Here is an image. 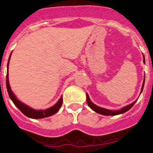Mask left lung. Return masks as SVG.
<instances>
[{"instance_id":"1","label":"left lung","mask_w":153,"mask_h":153,"mask_svg":"<svg viewBox=\"0 0 153 153\" xmlns=\"http://www.w3.org/2000/svg\"><path fill=\"white\" fill-rule=\"evenodd\" d=\"M143 63H145V56H144V55H143ZM144 83H145V79H144V80H143V83L141 89V93L143 90V87H144ZM136 100L134 101L133 102H132L131 104H129V105H127V106H124V107H123L122 109H120V110H110V109H105V108H102L97 106L96 104H94L91 100H90L89 95L86 93V102H87V104H88V106L93 109V111H95L96 113H99V114L104 115V116H116V115L122 114V113H126V112L129 110V109L133 106V105L136 103Z\"/></svg>"}]
</instances>
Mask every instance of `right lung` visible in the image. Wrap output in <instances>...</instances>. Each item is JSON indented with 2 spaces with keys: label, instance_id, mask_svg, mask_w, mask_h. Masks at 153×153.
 <instances>
[{
  "label": "right lung",
  "instance_id": "right-lung-1",
  "mask_svg": "<svg viewBox=\"0 0 153 153\" xmlns=\"http://www.w3.org/2000/svg\"><path fill=\"white\" fill-rule=\"evenodd\" d=\"M11 55V54H10ZM9 57V60H10V58ZM9 60H8L7 63V78H6V85H7V90L8 95L10 97V100H12V102L14 103L16 106L23 113H24L26 117H29V118L32 119H42L45 118V117H51L52 115L55 114L56 113H57L58 110L60 109V108L61 107L62 103H63V98L62 97H60V100H58V102L55 104L54 106H53L52 107L48 108L47 109H39V110H36V109H33V108L30 107L26 104L23 103L22 102L17 100V97H15V95L13 94V93L12 92L11 89H10V84H9V78H8V65H9Z\"/></svg>",
  "mask_w": 153,
  "mask_h": 153
}]
</instances>
